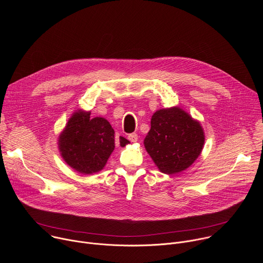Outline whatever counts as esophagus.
<instances>
[{"label": "esophagus", "mask_w": 263, "mask_h": 263, "mask_svg": "<svg viewBox=\"0 0 263 263\" xmlns=\"http://www.w3.org/2000/svg\"><path fill=\"white\" fill-rule=\"evenodd\" d=\"M128 138H129V140H130L131 142H136L137 139H138V135H137L136 133H131V134H129Z\"/></svg>", "instance_id": "obj_1"}]
</instances>
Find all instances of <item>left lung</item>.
<instances>
[{"mask_svg": "<svg viewBox=\"0 0 263 263\" xmlns=\"http://www.w3.org/2000/svg\"><path fill=\"white\" fill-rule=\"evenodd\" d=\"M205 135L201 124L179 107L157 110L143 143L161 173L178 174L200 156Z\"/></svg>", "mask_w": 263, "mask_h": 263, "instance_id": "8db88e82", "label": "left lung"}]
</instances>
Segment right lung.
I'll list each match as a JSON object with an SVG mask.
<instances>
[{
    "mask_svg": "<svg viewBox=\"0 0 263 263\" xmlns=\"http://www.w3.org/2000/svg\"><path fill=\"white\" fill-rule=\"evenodd\" d=\"M129 142L123 136L116 138L115 130L107 120L90 119V112L83 110L74 112L58 138L63 160L84 175L103 170L116 144L125 146Z\"/></svg>",
    "mask_w": 263,
    "mask_h": 263,
    "instance_id": "obj_1",
    "label": "right lung"
}]
</instances>
